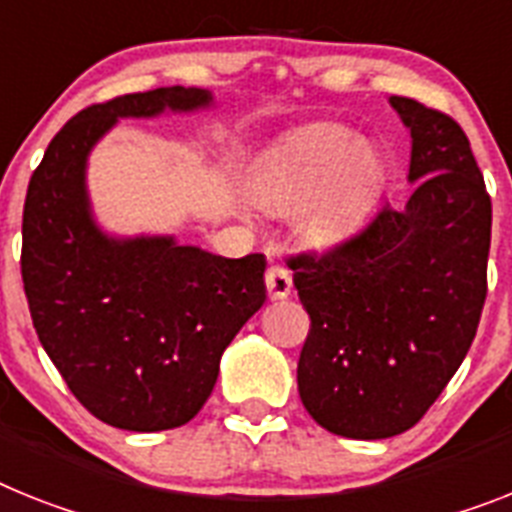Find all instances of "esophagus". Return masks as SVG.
Masks as SVG:
<instances>
[{"label":"esophagus","instance_id":"34e87169","mask_svg":"<svg viewBox=\"0 0 512 512\" xmlns=\"http://www.w3.org/2000/svg\"><path fill=\"white\" fill-rule=\"evenodd\" d=\"M265 286L270 299H286L291 294V273L281 263H270L265 270Z\"/></svg>","mask_w":512,"mask_h":512}]
</instances>
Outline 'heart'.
<instances>
[{"instance_id": "heart-1", "label": "heart", "mask_w": 512, "mask_h": 512, "mask_svg": "<svg viewBox=\"0 0 512 512\" xmlns=\"http://www.w3.org/2000/svg\"><path fill=\"white\" fill-rule=\"evenodd\" d=\"M380 158L341 124H312L278 150L260 179L270 210L302 205L296 229L304 242L328 247L362 223L380 190Z\"/></svg>"}]
</instances>
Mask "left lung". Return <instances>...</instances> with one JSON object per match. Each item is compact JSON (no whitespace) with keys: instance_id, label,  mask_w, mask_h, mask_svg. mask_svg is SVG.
Segmentation results:
<instances>
[{"instance_id":"1","label":"left lung","mask_w":512,"mask_h":512,"mask_svg":"<svg viewBox=\"0 0 512 512\" xmlns=\"http://www.w3.org/2000/svg\"><path fill=\"white\" fill-rule=\"evenodd\" d=\"M390 103L411 130L406 208L382 205L349 239L286 257L309 315L299 398L351 440L401 435L427 414L487 299L492 200L466 132L414 98Z\"/></svg>"}]
</instances>
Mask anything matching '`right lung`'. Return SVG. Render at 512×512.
<instances>
[{
	"label": "right lung",
	"instance_id": "1",
	"mask_svg": "<svg viewBox=\"0 0 512 512\" xmlns=\"http://www.w3.org/2000/svg\"><path fill=\"white\" fill-rule=\"evenodd\" d=\"M200 88L93 103L54 135L23 208L25 296L38 341L90 414L130 432L203 409L223 349L265 302V257H218L171 236L109 239L90 218L85 158L119 117L208 106Z\"/></svg>",
	"mask_w": 512,
	"mask_h": 512
}]
</instances>
